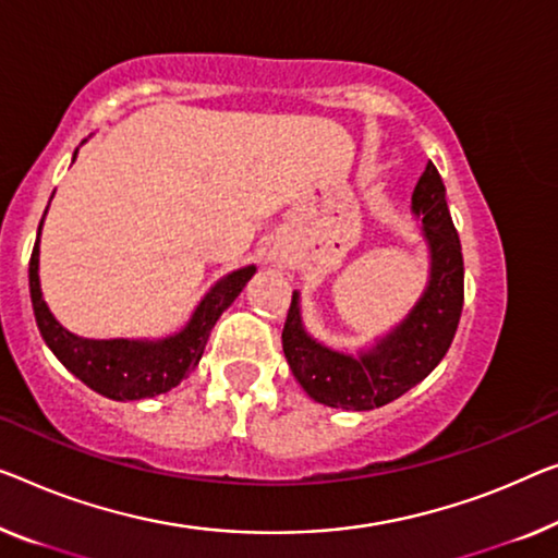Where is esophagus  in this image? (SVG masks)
<instances>
[{
    "instance_id": "esophagus-1",
    "label": "esophagus",
    "mask_w": 558,
    "mask_h": 558,
    "mask_svg": "<svg viewBox=\"0 0 558 558\" xmlns=\"http://www.w3.org/2000/svg\"><path fill=\"white\" fill-rule=\"evenodd\" d=\"M270 260H272V257H270Z\"/></svg>"
}]
</instances>
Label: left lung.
<instances>
[{"instance_id": "8db88e82", "label": "left lung", "mask_w": 558, "mask_h": 558, "mask_svg": "<svg viewBox=\"0 0 558 558\" xmlns=\"http://www.w3.org/2000/svg\"><path fill=\"white\" fill-rule=\"evenodd\" d=\"M411 213L421 222L428 251L426 288L405 318L371 345L343 353L320 343L307 332L301 293L293 290L282 328V353L313 401L345 411L380 409L418 386L451 348L463 311V255L434 162L426 165L413 190Z\"/></svg>"}]
</instances>
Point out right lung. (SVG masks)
Here are the masks:
<instances>
[{
  "label": "right lung",
  "mask_w": 558,
  "mask_h": 558,
  "mask_svg": "<svg viewBox=\"0 0 558 558\" xmlns=\"http://www.w3.org/2000/svg\"><path fill=\"white\" fill-rule=\"evenodd\" d=\"M77 157V149H74ZM52 203V199H49ZM49 207V205H47ZM47 215V210H45ZM45 218L39 222L37 243L29 260V295L35 307L37 328L72 376L112 401H143L182 384L187 373L203 359L205 343L215 323L235 298L243 293L247 280L255 276V265H245L222 276L199 298L190 320L180 330L162 338H82L66 330L54 318L41 298L39 286V238Z\"/></svg>",
  "instance_id": "right-lung-1"
}]
</instances>
